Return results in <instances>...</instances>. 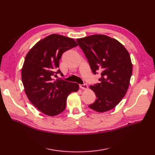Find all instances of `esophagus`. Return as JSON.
Masks as SVG:
<instances>
[{"instance_id": "1", "label": "esophagus", "mask_w": 155, "mask_h": 155, "mask_svg": "<svg viewBox=\"0 0 155 155\" xmlns=\"http://www.w3.org/2000/svg\"><path fill=\"white\" fill-rule=\"evenodd\" d=\"M79 88H81V89H83V90H87L88 87H87V84H83V85H79Z\"/></svg>"}]
</instances>
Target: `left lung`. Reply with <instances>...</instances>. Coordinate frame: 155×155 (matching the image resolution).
<instances>
[{"instance_id": "left-lung-1", "label": "left lung", "mask_w": 155, "mask_h": 155, "mask_svg": "<svg viewBox=\"0 0 155 155\" xmlns=\"http://www.w3.org/2000/svg\"><path fill=\"white\" fill-rule=\"evenodd\" d=\"M76 41L94 74L101 72L100 83L90 86L96 100L88 107L99 112L113 109L129 88L133 64L128 51L119 41L105 35H89Z\"/></svg>"}]
</instances>
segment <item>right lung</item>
I'll return each mask as SVG.
<instances>
[{
  "label": "right lung",
  "instance_id": "add662e5",
  "mask_svg": "<svg viewBox=\"0 0 155 155\" xmlns=\"http://www.w3.org/2000/svg\"><path fill=\"white\" fill-rule=\"evenodd\" d=\"M78 46L73 39L51 34L39 41L26 55L22 68L23 86L28 100L43 113L54 116L65 109L68 96L79 85L54 77L63 74L58 68L62 54Z\"/></svg>",
  "mask_w": 155,
  "mask_h": 155
}]
</instances>
